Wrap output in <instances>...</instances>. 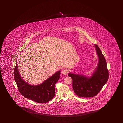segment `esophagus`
<instances>
[{
  "label": "esophagus",
  "mask_w": 123,
  "mask_h": 123,
  "mask_svg": "<svg viewBox=\"0 0 123 123\" xmlns=\"http://www.w3.org/2000/svg\"><path fill=\"white\" fill-rule=\"evenodd\" d=\"M68 73V70L65 69H63V70L62 71V73L63 74H64V75H67Z\"/></svg>",
  "instance_id": "34e87169"
}]
</instances>
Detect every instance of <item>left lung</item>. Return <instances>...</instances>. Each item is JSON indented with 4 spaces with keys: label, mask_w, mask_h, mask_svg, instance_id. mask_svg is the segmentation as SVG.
Masks as SVG:
<instances>
[{
    "label": "left lung",
    "mask_w": 123,
    "mask_h": 123,
    "mask_svg": "<svg viewBox=\"0 0 123 123\" xmlns=\"http://www.w3.org/2000/svg\"><path fill=\"white\" fill-rule=\"evenodd\" d=\"M99 61L97 67L91 77L68 73L73 80L72 86L76 95L82 97L96 96L106 83L109 78V71L107 63L99 47L94 44Z\"/></svg>",
    "instance_id": "obj_1"
}]
</instances>
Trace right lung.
I'll return each instance as SVG.
<instances>
[{"label":"right lung","mask_w":123,"mask_h":123,"mask_svg":"<svg viewBox=\"0 0 123 123\" xmlns=\"http://www.w3.org/2000/svg\"><path fill=\"white\" fill-rule=\"evenodd\" d=\"M16 64L14 68V77L18 89L24 97L37 103L48 102L55 94V85L60 78V71L45 80L42 84L31 85L21 78Z\"/></svg>","instance_id":"right-lung-1"}]
</instances>
